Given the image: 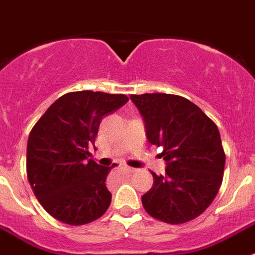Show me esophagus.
I'll use <instances>...</instances> for the list:
<instances>
[{
    "instance_id": "1",
    "label": "esophagus",
    "mask_w": 255,
    "mask_h": 255,
    "mask_svg": "<svg viewBox=\"0 0 255 255\" xmlns=\"http://www.w3.org/2000/svg\"><path fill=\"white\" fill-rule=\"evenodd\" d=\"M127 171H128V172H131V174H132V172H134V171H136V170H134V168H132V167H127Z\"/></svg>"
}]
</instances>
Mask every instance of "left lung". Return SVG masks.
Instances as JSON below:
<instances>
[{
    "label": "left lung",
    "instance_id": "8db88e82",
    "mask_svg": "<svg viewBox=\"0 0 255 255\" xmlns=\"http://www.w3.org/2000/svg\"><path fill=\"white\" fill-rule=\"evenodd\" d=\"M149 142L163 147L166 175L151 172L153 187L141 197L150 217L180 224L204 213L223 179L226 154L210 118L187 98L166 93L132 95Z\"/></svg>",
    "mask_w": 255,
    "mask_h": 255
}]
</instances>
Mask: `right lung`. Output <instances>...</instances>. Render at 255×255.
I'll return each mask as SVG.
<instances>
[{"mask_svg": "<svg viewBox=\"0 0 255 255\" xmlns=\"http://www.w3.org/2000/svg\"><path fill=\"white\" fill-rule=\"evenodd\" d=\"M127 101L124 95L72 92L59 97L32 128L28 181L41 206L62 223H91L110 206L106 179L111 167L88 159V146L95 144L102 119Z\"/></svg>", "mask_w": 255, "mask_h": 255, "instance_id": "obj_1", "label": "right lung"}]
</instances>
